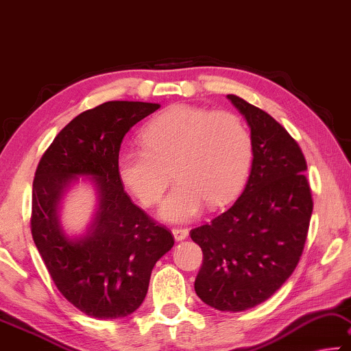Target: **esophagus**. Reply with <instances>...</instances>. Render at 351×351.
I'll use <instances>...</instances> for the list:
<instances>
[{
  "label": "esophagus",
  "instance_id": "1",
  "mask_svg": "<svg viewBox=\"0 0 351 351\" xmlns=\"http://www.w3.org/2000/svg\"><path fill=\"white\" fill-rule=\"evenodd\" d=\"M172 234H174V239L176 241H183L188 238V228H172Z\"/></svg>",
  "mask_w": 351,
  "mask_h": 351
}]
</instances>
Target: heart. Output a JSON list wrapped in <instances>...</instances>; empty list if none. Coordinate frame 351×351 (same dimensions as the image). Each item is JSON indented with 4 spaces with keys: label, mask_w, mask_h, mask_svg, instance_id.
Masks as SVG:
<instances>
[{
    "label": "heart",
    "mask_w": 351,
    "mask_h": 351,
    "mask_svg": "<svg viewBox=\"0 0 351 351\" xmlns=\"http://www.w3.org/2000/svg\"><path fill=\"white\" fill-rule=\"evenodd\" d=\"M141 145L119 152L118 177L141 204L154 205L172 171L177 185L160 206V216L171 222L193 219L205 202L210 208L230 202L250 168L249 130L230 112L172 106L146 124Z\"/></svg>",
    "instance_id": "obj_1"
}]
</instances>
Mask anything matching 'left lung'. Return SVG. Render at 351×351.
<instances>
[{"mask_svg": "<svg viewBox=\"0 0 351 351\" xmlns=\"http://www.w3.org/2000/svg\"><path fill=\"white\" fill-rule=\"evenodd\" d=\"M250 128L252 169L226 213L191 230L204 254L194 289L206 305L239 313L291 277L305 247L313 197L302 149L271 114L227 95Z\"/></svg>", "mask_w": 351, "mask_h": 351, "instance_id": "8db88e82", "label": "left lung"}]
</instances>
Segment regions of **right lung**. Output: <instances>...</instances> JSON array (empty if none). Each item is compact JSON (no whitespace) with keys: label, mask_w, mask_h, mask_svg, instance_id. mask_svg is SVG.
<instances>
[{"label":"right lung","mask_w":351,"mask_h":351,"mask_svg":"<svg viewBox=\"0 0 351 351\" xmlns=\"http://www.w3.org/2000/svg\"><path fill=\"white\" fill-rule=\"evenodd\" d=\"M160 104L108 101L77 114L46 149L32 183L31 232L57 289L90 317L119 319L145 300L151 272L174 245L125 194L117 172L123 138ZM79 176H88L98 197L85 235L68 237L60 202Z\"/></svg>","instance_id":"obj_1"}]
</instances>
